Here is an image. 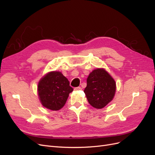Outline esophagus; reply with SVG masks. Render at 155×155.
I'll use <instances>...</instances> for the list:
<instances>
[{
  "label": "esophagus",
  "mask_w": 155,
  "mask_h": 155,
  "mask_svg": "<svg viewBox=\"0 0 155 155\" xmlns=\"http://www.w3.org/2000/svg\"><path fill=\"white\" fill-rule=\"evenodd\" d=\"M74 90L75 91H80V90H81V88L79 87H76V88H74Z\"/></svg>",
  "instance_id": "obj_1"
}]
</instances>
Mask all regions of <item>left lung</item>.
<instances>
[{"label":"left lung","instance_id":"1","mask_svg":"<svg viewBox=\"0 0 155 155\" xmlns=\"http://www.w3.org/2000/svg\"><path fill=\"white\" fill-rule=\"evenodd\" d=\"M116 82L104 68H96L89 74L84 90L89 104L96 109H102L113 100Z\"/></svg>","mask_w":155,"mask_h":155}]
</instances>
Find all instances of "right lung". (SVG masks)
Listing matches in <instances>:
<instances>
[{"label": "right lung", "mask_w": 155, "mask_h": 155, "mask_svg": "<svg viewBox=\"0 0 155 155\" xmlns=\"http://www.w3.org/2000/svg\"><path fill=\"white\" fill-rule=\"evenodd\" d=\"M73 91L68 79L58 71L46 74L38 83L39 100L46 109L59 110L65 105L69 94Z\"/></svg>", "instance_id": "1"}]
</instances>
